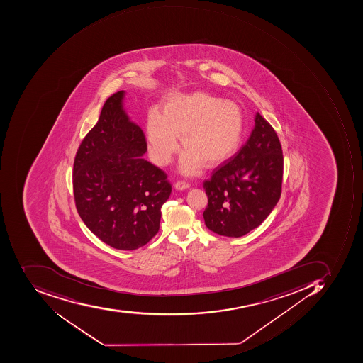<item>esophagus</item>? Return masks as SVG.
<instances>
[{
    "label": "esophagus",
    "instance_id": "34e87169",
    "mask_svg": "<svg viewBox=\"0 0 363 363\" xmlns=\"http://www.w3.org/2000/svg\"><path fill=\"white\" fill-rule=\"evenodd\" d=\"M174 187H176V190L184 191L187 190V189L190 187V184H189V183L184 182V181H178V182L174 184Z\"/></svg>",
    "mask_w": 363,
    "mask_h": 363
}]
</instances>
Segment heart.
<instances>
[{
    "instance_id": "b5f03b06",
    "label": "heart",
    "mask_w": 363,
    "mask_h": 363,
    "mask_svg": "<svg viewBox=\"0 0 363 363\" xmlns=\"http://www.w3.org/2000/svg\"><path fill=\"white\" fill-rule=\"evenodd\" d=\"M243 130L245 118L238 104L203 91L171 94L162 114L150 110L146 122L150 156L158 166L170 164L181 135L185 150L179 169L184 176H195L205 164L218 166L233 157Z\"/></svg>"
}]
</instances>
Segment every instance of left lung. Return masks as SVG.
Instances as JSON below:
<instances>
[{
	"label": "left lung",
	"mask_w": 363,
	"mask_h": 363,
	"mask_svg": "<svg viewBox=\"0 0 363 363\" xmlns=\"http://www.w3.org/2000/svg\"><path fill=\"white\" fill-rule=\"evenodd\" d=\"M255 125L235 158L205 181V225L217 235L239 238L259 227L281 194L284 157L275 130L257 112Z\"/></svg>",
	"instance_id": "1"
}]
</instances>
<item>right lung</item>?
Here are the masks:
<instances>
[{
    "label": "right lung",
    "instance_id": "1",
    "mask_svg": "<svg viewBox=\"0 0 363 363\" xmlns=\"http://www.w3.org/2000/svg\"><path fill=\"white\" fill-rule=\"evenodd\" d=\"M125 91L104 102L73 168L76 208L88 229L114 249L133 251L158 233L171 184L144 155L142 128L124 109Z\"/></svg>",
    "mask_w": 363,
    "mask_h": 363
}]
</instances>
